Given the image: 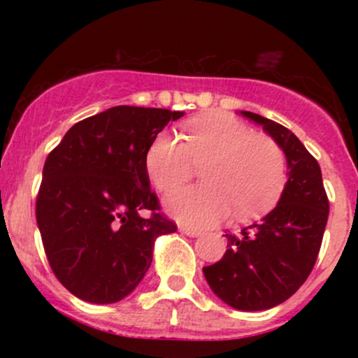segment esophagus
Here are the masks:
<instances>
[{
	"label": "esophagus",
	"mask_w": 358,
	"mask_h": 358,
	"mask_svg": "<svg viewBox=\"0 0 358 358\" xmlns=\"http://www.w3.org/2000/svg\"><path fill=\"white\" fill-rule=\"evenodd\" d=\"M180 232H183L185 236H188V237H199L200 232L199 229H193V227H187V225H180Z\"/></svg>",
	"instance_id": "34e87169"
}]
</instances>
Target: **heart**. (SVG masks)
<instances>
[{
	"instance_id": "heart-1",
	"label": "heart",
	"mask_w": 358,
	"mask_h": 358,
	"mask_svg": "<svg viewBox=\"0 0 358 358\" xmlns=\"http://www.w3.org/2000/svg\"><path fill=\"white\" fill-rule=\"evenodd\" d=\"M202 170V188H185L166 200L176 219L190 225H213L236 210L256 219L274 207L286 185L281 146L224 113L199 116L187 124V141L159 133L146 151V170L162 193L180 188Z\"/></svg>"
}]
</instances>
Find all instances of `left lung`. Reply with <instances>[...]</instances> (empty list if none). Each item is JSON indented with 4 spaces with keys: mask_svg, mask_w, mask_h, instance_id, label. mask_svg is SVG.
Here are the masks:
<instances>
[{
    "mask_svg": "<svg viewBox=\"0 0 358 358\" xmlns=\"http://www.w3.org/2000/svg\"><path fill=\"white\" fill-rule=\"evenodd\" d=\"M282 148L287 182L276 207L241 234H225L227 250L205 266L213 293L242 311L268 310L286 301L306 281L322 248L328 203L315 156L279 122L242 110Z\"/></svg>",
    "mask_w": 358,
    "mask_h": 358,
    "instance_id": "obj_1",
    "label": "left lung"
}]
</instances>
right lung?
I'll list each match as a JSON object with an SVG mask.
<instances>
[{"label": "right lung", "instance_id": "add662e5", "mask_svg": "<svg viewBox=\"0 0 358 358\" xmlns=\"http://www.w3.org/2000/svg\"><path fill=\"white\" fill-rule=\"evenodd\" d=\"M182 116L116 106L73 124L47 156L36 224L53 274L77 298L127 296L151 266L156 237L176 231L150 188L146 151Z\"/></svg>", "mask_w": 358, "mask_h": 358}]
</instances>
